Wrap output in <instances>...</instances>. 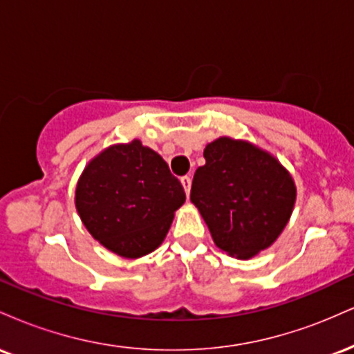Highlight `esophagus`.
<instances>
[{"label": "esophagus", "mask_w": 354, "mask_h": 354, "mask_svg": "<svg viewBox=\"0 0 354 354\" xmlns=\"http://www.w3.org/2000/svg\"><path fill=\"white\" fill-rule=\"evenodd\" d=\"M181 185L183 188L186 191V196H189V191H191V178L189 176H183L181 178Z\"/></svg>", "instance_id": "obj_1"}]
</instances>
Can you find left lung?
Listing matches in <instances>:
<instances>
[{"label": "left lung", "instance_id": "left-lung-1", "mask_svg": "<svg viewBox=\"0 0 354 354\" xmlns=\"http://www.w3.org/2000/svg\"><path fill=\"white\" fill-rule=\"evenodd\" d=\"M191 203L200 209L219 250L251 258L276 241L293 211V178L256 146L219 138L205 148Z\"/></svg>", "mask_w": 354, "mask_h": 354}]
</instances>
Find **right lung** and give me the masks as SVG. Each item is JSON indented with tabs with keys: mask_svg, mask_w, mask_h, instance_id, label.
I'll return each instance as SVG.
<instances>
[{
	"mask_svg": "<svg viewBox=\"0 0 354 354\" xmlns=\"http://www.w3.org/2000/svg\"><path fill=\"white\" fill-rule=\"evenodd\" d=\"M180 180L141 141L104 149L84 168L76 209L91 236L113 253L140 258L163 243L185 203Z\"/></svg>",
	"mask_w": 354,
	"mask_h": 354,
	"instance_id": "1",
	"label": "right lung"
}]
</instances>
